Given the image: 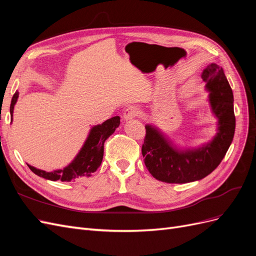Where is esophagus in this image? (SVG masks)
Here are the masks:
<instances>
[{
	"label": "esophagus",
	"mask_w": 256,
	"mask_h": 256,
	"mask_svg": "<svg viewBox=\"0 0 256 256\" xmlns=\"http://www.w3.org/2000/svg\"><path fill=\"white\" fill-rule=\"evenodd\" d=\"M138 109L136 106H128L127 109L124 111V114H122V118L124 120H132L134 118H136V116L138 115Z\"/></svg>",
	"instance_id": "34e87169"
}]
</instances>
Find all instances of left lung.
Instances as JSON below:
<instances>
[{
    "label": "left lung",
    "mask_w": 256,
    "mask_h": 256,
    "mask_svg": "<svg viewBox=\"0 0 256 256\" xmlns=\"http://www.w3.org/2000/svg\"><path fill=\"white\" fill-rule=\"evenodd\" d=\"M202 79L209 90L212 112L219 120L218 134L200 148L182 152L172 147L156 128L147 125L142 145L144 164L160 182L186 184L202 180L220 164L233 141L236 125L234 97L222 67L208 65Z\"/></svg>",
    "instance_id": "8db88e82"
}]
</instances>
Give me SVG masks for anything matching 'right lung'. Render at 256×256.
Listing matches in <instances>:
<instances>
[{
  "label": "right lung",
  "instance_id": "right-lung-1",
  "mask_svg": "<svg viewBox=\"0 0 256 256\" xmlns=\"http://www.w3.org/2000/svg\"><path fill=\"white\" fill-rule=\"evenodd\" d=\"M19 92H16L12 96L10 104V115L12 120L14 106L17 102ZM120 116H114L112 118L106 120L102 125L92 127L88 140L85 141L80 152L76 154L70 164L63 170H56L53 172H46L42 170L36 168L32 166H28L30 171L36 175L40 176L46 180L52 182H70L79 177H88L92 173L96 172V170L102 164L104 158V141L109 138L115 129L120 126Z\"/></svg>",
  "mask_w": 256,
  "mask_h": 256
}]
</instances>
